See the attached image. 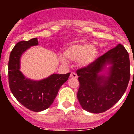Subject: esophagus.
I'll return each instance as SVG.
<instances>
[{"label": "esophagus", "mask_w": 134, "mask_h": 134, "mask_svg": "<svg viewBox=\"0 0 134 134\" xmlns=\"http://www.w3.org/2000/svg\"><path fill=\"white\" fill-rule=\"evenodd\" d=\"M70 77L72 78V79H77L78 76L75 72H71L70 75Z\"/></svg>", "instance_id": "obj_1"}]
</instances>
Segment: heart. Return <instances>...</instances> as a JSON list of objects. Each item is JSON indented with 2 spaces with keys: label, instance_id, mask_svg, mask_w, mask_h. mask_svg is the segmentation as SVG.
Returning <instances> with one entry per match:
<instances>
[{
  "label": "heart",
  "instance_id": "heart-1",
  "mask_svg": "<svg viewBox=\"0 0 134 134\" xmlns=\"http://www.w3.org/2000/svg\"><path fill=\"white\" fill-rule=\"evenodd\" d=\"M64 58L60 57L62 62H66V58L70 61H79L80 66H88L93 63L98 55L97 49L94 46L82 42H74L70 43L64 50Z\"/></svg>",
  "mask_w": 134,
  "mask_h": 134
}]
</instances>
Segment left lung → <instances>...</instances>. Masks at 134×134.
Instances as JSON below:
<instances>
[{
	"label": "left lung",
	"instance_id": "obj_1",
	"mask_svg": "<svg viewBox=\"0 0 134 134\" xmlns=\"http://www.w3.org/2000/svg\"><path fill=\"white\" fill-rule=\"evenodd\" d=\"M107 63L111 64L107 77L99 75ZM77 98L82 109L93 113L105 112L121 98L130 79L129 54L121 44L100 55L88 66L78 69Z\"/></svg>",
	"mask_w": 134,
	"mask_h": 134
}]
</instances>
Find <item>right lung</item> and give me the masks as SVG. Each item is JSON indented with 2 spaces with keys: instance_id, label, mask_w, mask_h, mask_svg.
<instances>
[{
  "instance_id": "add662e5",
  "label": "right lung",
  "mask_w": 134,
  "mask_h": 134,
  "mask_svg": "<svg viewBox=\"0 0 134 134\" xmlns=\"http://www.w3.org/2000/svg\"><path fill=\"white\" fill-rule=\"evenodd\" d=\"M37 44V38L18 42L10 52L8 65L11 93L20 103L35 112L43 111L53 103L59 89L70 74H53L41 80L26 79L19 70L20 58L28 48Z\"/></svg>"
}]
</instances>
